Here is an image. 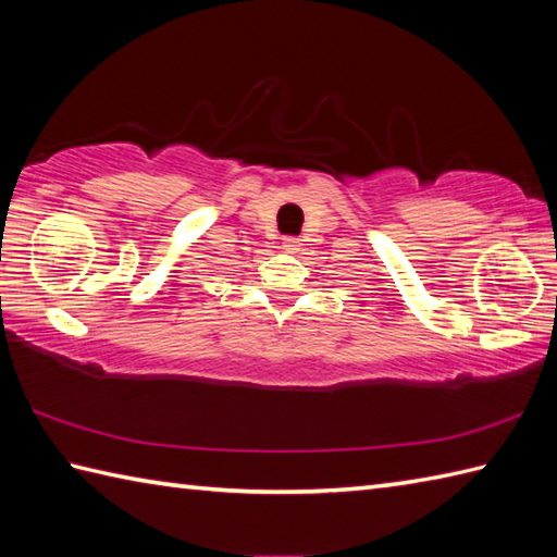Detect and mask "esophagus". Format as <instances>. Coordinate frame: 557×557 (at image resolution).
Wrapping results in <instances>:
<instances>
[{
	"label": "esophagus",
	"instance_id": "34e87169",
	"mask_svg": "<svg viewBox=\"0 0 557 557\" xmlns=\"http://www.w3.org/2000/svg\"><path fill=\"white\" fill-rule=\"evenodd\" d=\"M282 244H285V248H287L289 253H297V248L301 246L297 236H285V239H282Z\"/></svg>",
	"mask_w": 557,
	"mask_h": 557
}]
</instances>
